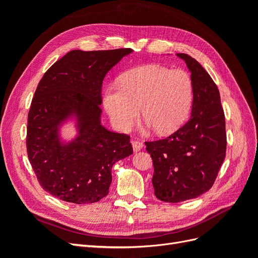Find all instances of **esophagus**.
<instances>
[{"label": "esophagus", "mask_w": 258, "mask_h": 258, "mask_svg": "<svg viewBox=\"0 0 258 258\" xmlns=\"http://www.w3.org/2000/svg\"><path fill=\"white\" fill-rule=\"evenodd\" d=\"M131 144H132V147H134L135 152H139L140 150H142L143 147V144L140 141H131Z\"/></svg>", "instance_id": "1"}]
</instances>
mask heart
I'll use <instances>...</instances> for the list:
<instances>
[{"label": "heart", "instance_id": "obj_1", "mask_svg": "<svg viewBox=\"0 0 258 258\" xmlns=\"http://www.w3.org/2000/svg\"><path fill=\"white\" fill-rule=\"evenodd\" d=\"M194 88L183 70L145 66L124 73L119 86L104 90L103 104L114 126L127 131L140 117L160 135L172 134L187 119L192 105Z\"/></svg>", "mask_w": 258, "mask_h": 258}]
</instances>
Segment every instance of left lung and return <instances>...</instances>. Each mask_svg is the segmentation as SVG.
<instances>
[{
  "instance_id": "obj_1",
  "label": "left lung",
  "mask_w": 258,
  "mask_h": 258,
  "mask_svg": "<svg viewBox=\"0 0 258 258\" xmlns=\"http://www.w3.org/2000/svg\"><path fill=\"white\" fill-rule=\"evenodd\" d=\"M176 56L191 73V116L168 138L145 142L154 165L155 196L173 204L197 198L212 187L227 146L217 86L197 60L186 53Z\"/></svg>"
}]
</instances>
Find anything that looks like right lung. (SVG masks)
Returning <instances> with one entry per match:
<instances>
[{
    "mask_svg": "<svg viewBox=\"0 0 258 258\" xmlns=\"http://www.w3.org/2000/svg\"><path fill=\"white\" fill-rule=\"evenodd\" d=\"M130 48L71 50L47 70L31 102L27 152L42 188L67 202L92 204L108 194L112 167L134 153L130 137L101 124L102 82ZM77 119L78 136L60 141L62 122Z\"/></svg>",
    "mask_w": 258,
    "mask_h": 258,
    "instance_id": "obj_1",
    "label": "right lung"
}]
</instances>
